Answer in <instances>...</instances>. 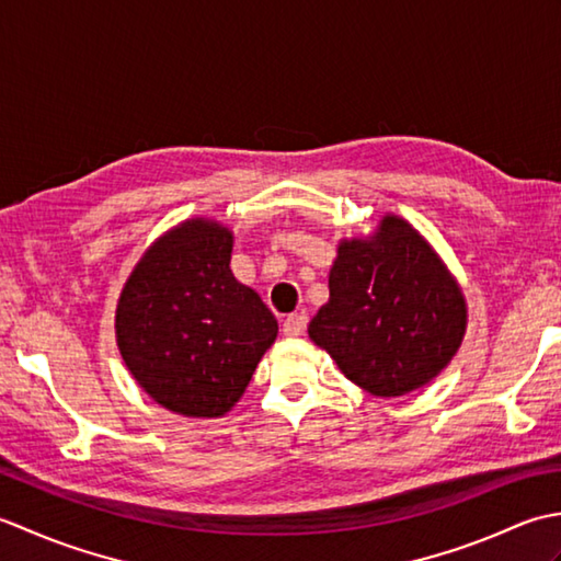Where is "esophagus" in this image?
Listing matches in <instances>:
<instances>
[{"label": "esophagus", "mask_w": 561, "mask_h": 561, "mask_svg": "<svg viewBox=\"0 0 561 561\" xmlns=\"http://www.w3.org/2000/svg\"><path fill=\"white\" fill-rule=\"evenodd\" d=\"M306 325H308V316L306 313H291V316L284 318L282 332L287 337H299V335H304V332H306Z\"/></svg>", "instance_id": "1"}]
</instances>
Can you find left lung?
Returning <instances> with one entry per match:
<instances>
[{
	"instance_id": "left-lung-1",
	"label": "left lung",
	"mask_w": 561,
	"mask_h": 561,
	"mask_svg": "<svg viewBox=\"0 0 561 561\" xmlns=\"http://www.w3.org/2000/svg\"><path fill=\"white\" fill-rule=\"evenodd\" d=\"M308 335L352 383L398 398L436 378L458 352L465 299L424 238L386 217L371 238L340 245L330 301Z\"/></svg>"
}]
</instances>
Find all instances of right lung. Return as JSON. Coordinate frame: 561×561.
I'll return each mask as SVG.
<instances>
[{
	"label": "right lung",
	"instance_id": "obj_1",
	"mask_svg": "<svg viewBox=\"0 0 561 561\" xmlns=\"http://www.w3.org/2000/svg\"><path fill=\"white\" fill-rule=\"evenodd\" d=\"M231 243L217 221L181 224L137 262L117 301L129 374L171 412H229L277 337V318L231 274Z\"/></svg>",
	"mask_w": 561,
	"mask_h": 561
}]
</instances>
